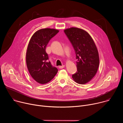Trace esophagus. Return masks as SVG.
Instances as JSON below:
<instances>
[{"instance_id": "1", "label": "esophagus", "mask_w": 123, "mask_h": 123, "mask_svg": "<svg viewBox=\"0 0 123 123\" xmlns=\"http://www.w3.org/2000/svg\"><path fill=\"white\" fill-rule=\"evenodd\" d=\"M65 67V66L64 65H62V66H59V68H64Z\"/></svg>"}]
</instances>
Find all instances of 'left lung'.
<instances>
[{"label":"left lung","mask_w":123,"mask_h":123,"mask_svg":"<svg viewBox=\"0 0 123 123\" xmlns=\"http://www.w3.org/2000/svg\"><path fill=\"white\" fill-rule=\"evenodd\" d=\"M75 52L77 72L72 75L74 81L85 84L95 75L99 65V54L96 46L86 31L72 27L64 30Z\"/></svg>","instance_id":"1"}]
</instances>
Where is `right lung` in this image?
Segmentation results:
<instances>
[{"label":"right lung","instance_id":"obj_1","mask_svg":"<svg viewBox=\"0 0 123 123\" xmlns=\"http://www.w3.org/2000/svg\"><path fill=\"white\" fill-rule=\"evenodd\" d=\"M58 32L54 29H40L33 34L29 41L26 52L27 66L31 76L38 83L49 82L58 72L57 68L48 62L46 48Z\"/></svg>","mask_w":123,"mask_h":123}]
</instances>
